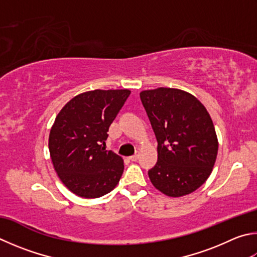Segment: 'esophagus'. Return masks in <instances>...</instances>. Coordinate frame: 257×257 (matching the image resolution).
<instances>
[{"mask_svg":"<svg viewBox=\"0 0 257 257\" xmlns=\"http://www.w3.org/2000/svg\"><path fill=\"white\" fill-rule=\"evenodd\" d=\"M129 160H130V161H133V162H136V161L138 160V155H133V156H130V157H129Z\"/></svg>","mask_w":257,"mask_h":257,"instance_id":"esophagus-1","label":"esophagus"}]
</instances>
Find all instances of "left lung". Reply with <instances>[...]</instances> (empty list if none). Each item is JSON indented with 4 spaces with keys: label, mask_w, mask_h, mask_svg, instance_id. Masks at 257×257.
I'll list each match as a JSON object with an SVG mask.
<instances>
[{
    "label": "left lung",
    "mask_w": 257,
    "mask_h": 257,
    "mask_svg": "<svg viewBox=\"0 0 257 257\" xmlns=\"http://www.w3.org/2000/svg\"><path fill=\"white\" fill-rule=\"evenodd\" d=\"M157 139V163L148 171L155 188L169 197L192 193L207 181L218 153V139L207 109L179 88L141 92Z\"/></svg>",
    "instance_id": "obj_1"
}]
</instances>
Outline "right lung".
<instances>
[{"label": "right lung", "mask_w": 257, "mask_h": 257, "mask_svg": "<svg viewBox=\"0 0 257 257\" xmlns=\"http://www.w3.org/2000/svg\"><path fill=\"white\" fill-rule=\"evenodd\" d=\"M129 95V90L84 92L56 116L48 143L51 162L63 184L78 197L100 198L119 183L123 160L104 145Z\"/></svg>", "instance_id": "1"}]
</instances>
